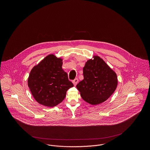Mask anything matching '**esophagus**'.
Here are the masks:
<instances>
[{"instance_id": "obj_1", "label": "esophagus", "mask_w": 150, "mask_h": 150, "mask_svg": "<svg viewBox=\"0 0 150 150\" xmlns=\"http://www.w3.org/2000/svg\"><path fill=\"white\" fill-rule=\"evenodd\" d=\"M78 79L76 78L75 79L72 81V83H73V84H74V86H76V84H78Z\"/></svg>"}]
</instances>
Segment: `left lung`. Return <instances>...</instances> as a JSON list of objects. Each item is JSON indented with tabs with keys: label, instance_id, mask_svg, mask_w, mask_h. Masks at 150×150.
Wrapping results in <instances>:
<instances>
[{
	"label": "left lung",
	"instance_id": "obj_1",
	"mask_svg": "<svg viewBox=\"0 0 150 150\" xmlns=\"http://www.w3.org/2000/svg\"><path fill=\"white\" fill-rule=\"evenodd\" d=\"M84 79L76 88L83 100L92 105L106 101L117 86L116 72L97 55L88 59L83 67Z\"/></svg>",
	"mask_w": 150,
	"mask_h": 150
}]
</instances>
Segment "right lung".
<instances>
[{
    "instance_id": "right-lung-1",
    "label": "right lung",
    "mask_w": 150,
    "mask_h": 150,
    "mask_svg": "<svg viewBox=\"0 0 150 150\" xmlns=\"http://www.w3.org/2000/svg\"><path fill=\"white\" fill-rule=\"evenodd\" d=\"M63 59L53 54L46 56L34 66L28 84L34 99L46 107L56 106L64 100L67 90L74 86L62 69Z\"/></svg>"
}]
</instances>
